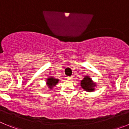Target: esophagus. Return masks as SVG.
<instances>
[{
  "instance_id": "34e87169",
  "label": "esophagus",
  "mask_w": 129,
  "mask_h": 129,
  "mask_svg": "<svg viewBox=\"0 0 129 129\" xmlns=\"http://www.w3.org/2000/svg\"><path fill=\"white\" fill-rule=\"evenodd\" d=\"M67 78V79H68V80H72L73 77H72V76H68Z\"/></svg>"
}]
</instances>
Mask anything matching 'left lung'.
Returning <instances> with one entry per match:
<instances>
[{
	"label": "left lung",
	"mask_w": 129,
	"mask_h": 129,
	"mask_svg": "<svg viewBox=\"0 0 129 129\" xmlns=\"http://www.w3.org/2000/svg\"><path fill=\"white\" fill-rule=\"evenodd\" d=\"M82 88L86 91L92 92L94 90V87L95 86V84L92 81V79L89 78V77H85L81 82Z\"/></svg>",
	"instance_id": "obj_1"
}]
</instances>
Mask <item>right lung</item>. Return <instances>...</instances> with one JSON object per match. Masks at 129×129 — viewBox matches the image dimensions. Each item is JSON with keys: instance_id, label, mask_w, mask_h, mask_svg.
<instances>
[{"instance_id": "1", "label": "right lung", "mask_w": 129, "mask_h": 129, "mask_svg": "<svg viewBox=\"0 0 129 129\" xmlns=\"http://www.w3.org/2000/svg\"><path fill=\"white\" fill-rule=\"evenodd\" d=\"M58 81H59L58 79H54L53 77H50V78L48 79L46 83H47L48 86L50 88H52L53 86H54L55 85H57V83H58Z\"/></svg>"}]
</instances>
